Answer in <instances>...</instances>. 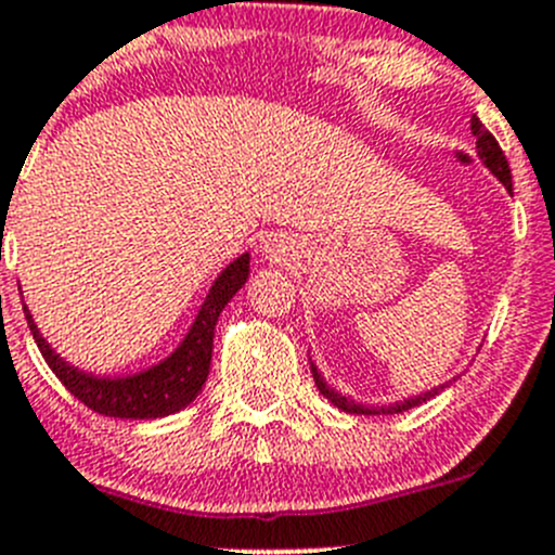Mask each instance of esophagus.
I'll return each instance as SVG.
<instances>
[{"label":"esophagus","instance_id":"esophagus-1","mask_svg":"<svg viewBox=\"0 0 555 555\" xmlns=\"http://www.w3.org/2000/svg\"><path fill=\"white\" fill-rule=\"evenodd\" d=\"M262 248H266V257H271V260H282L284 254H287V241H284V237H268Z\"/></svg>","mask_w":555,"mask_h":555}]
</instances>
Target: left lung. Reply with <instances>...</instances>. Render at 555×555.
Instances as JSON below:
<instances>
[{"mask_svg":"<svg viewBox=\"0 0 555 555\" xmlns=\"http://www.w3.org/2000/svg\"><path fill=\"white\" fill-rule=\"evenodd\" d=\"M470 131H474L476 137V155L481 158V164L490 169V172L495 175V178L501 180V183L506 185V191H512V172H509V164H506V155L504 150L499 147V142H495L493 133L488 131V128L481 126L479 117H470ZM309 364H312V375H314V386L320 388V395L325 397L328 402H334L339 411L345 413H356V416H380V413H402V411H411V408L422 405V402L433 400L435 395H441L443 388L449 386V383H441V386L429 388V391H424V395H416V397H408V400L402 402H391V405H364V402H356L350 400V397L339 395L336 388H331L328 383H325V377L320 375L318 364H314L312 359H309Z\"/></svg>","mask_w":555,"mask_h":555,"instance_id":"8db88e82","label":"left lung"}]
</instances>
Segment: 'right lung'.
<instances>
[{
    "instance_id": "1",
    "label": "right lung",
    "mask_w": 555,
    "mask_h": 555,
    "mask_svg": "<svg viewBox=\"0 0 555 555\" xmlns=\"http://www.w3.org/2000/svg\"><path fill=\"white\" fill-rule=\"evenodd\" d=\"M248 251L232 260L224 271L216 276V282L207 289L205 301L191 323L189 334L183 336L178 348L158 364L147 366L133 375H92L67 364L49 341L43 339L40 328L35 325L33 314L24 307L29 331L38 341L46 364L51 366L56 377L65 383V388L79 402L92 408L101 416L114 418H160L183 411L185 405L196 400L210 372V356H214V331L219 323V314L224 312L232 295L246 284L248 279Z\"/></svg>"
}]
</instances>
